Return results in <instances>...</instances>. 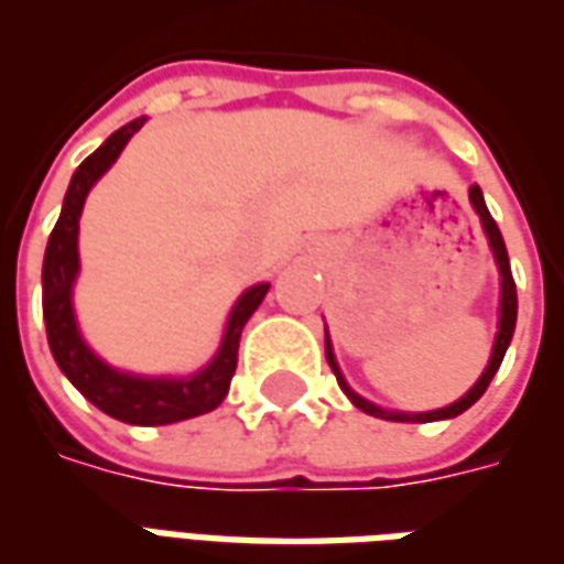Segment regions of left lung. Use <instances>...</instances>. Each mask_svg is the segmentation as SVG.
<instances>
[{"instance_id": "1", "label": "left lung", "mask_w": 564, "mask_h": 564, "mask_svg": "<svg viewBox=\"0 0 564 564\" xmlns=\"http://www.w3.org/2000/svg\"><path fill=\"white\" fill-rule=\"evenodd\" d=\"M469 202H473V207H476L481 226H485L488 243H490V249H494V258H497L499 276H502V300H499V333H497V341H494V354H490L488 368L481 371V378L476 380V387L469 389L464 398H458L455 404H448V408L431 410V413H395V410H383V408H378V404H371V401H366V398L357 395L354 389L347 387L345 378H341V371H338V366H336L333 345H329V336H327V362H329V368H333V375H336L338 387H341V392H345V395L350 398V401H354V404H357L362 413H368V416L392 419V422H437V419L460 416L464 410L473 408L478 398L485 395V389L490 387V380H494V375H497L499 366H502V357H506L508 341H511V336H514V324H518V288H514L511 264H508L506 240H502V235H499V226L494 223V217H490V210H488V205H485V198H481V189H478V184L469 186Z\"/></svg>"}]
</instances>
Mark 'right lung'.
Wrapping results in <instances>:
<instances>
[{
  "instance_id": "right-lung-1",
  "label": "right lung",
  "mask_w": 564,
  "mask_h": 564,
  "mask_svg": "<svg viewBox=\"0 0 564 564\" xmlns=\"http://www.w3.org/2000/svg\"><path fill=\"white\" fill-rule=\"evenodd\" d=\"M142 124H145V118L118 127L95 154H88L79 163L70 177L65 205H62V214H58L53 235L46 240L44 252V276H41L44 279V324L46 341H50L58 368L97 410H104L106 416L121 419L127 425H172V422L210 413L223 404L231 378H235L240 333L247 327L252 312L261 306L270 285L267 282L252 285L237 300L228 315L226 336H223L217 357L189 378H139V375L116 371L83 341L79 327H76L74 306H70V288H74L76 270H79V252H76L79 214L86 205L88 189L95 186V181L106 169L116 163L118 154L124 151L130 137Z\"/></svg>"
}]
</instances>
